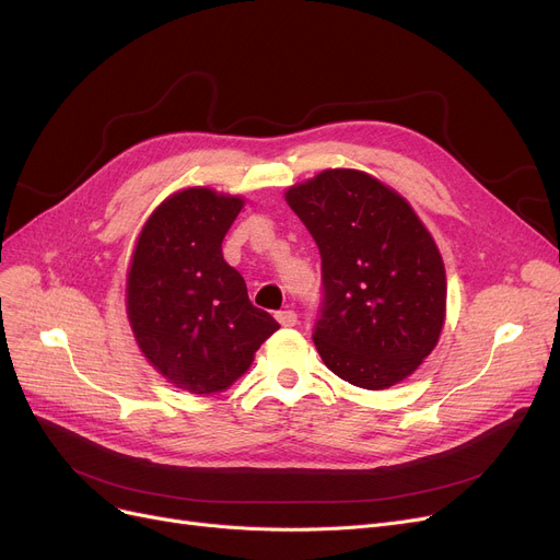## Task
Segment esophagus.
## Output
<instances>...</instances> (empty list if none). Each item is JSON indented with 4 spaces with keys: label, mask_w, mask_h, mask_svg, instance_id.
<instances>
[{
    "label": "esophagus",
    "mask_w": 560,
    "mask_h": 560,
    "mask_svg": "<svg viewBox=\"0 0 560 560\" xmlns=\"http://www.w3.org/2000/svg\"><path fill=\"white\" fill-rule=\"evenodd\" d=\"M277 319L281 322V327H295L298 325V313L285 308V311L277 313Z\"/></svg>",
    "instance_id": "1"
}]
</instances>
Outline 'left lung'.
<instances>
[{"label":"left lung","mask_w":560,"mask_h":560,"mask_svg":"<svg viewBox=\"0 0 560 560\" xmlns=\"http://www.w3.org/2000/svg\"><path fill=\"white\" fill-rule=\"evenodd\" d=\"M285 201L322 258V361L365 390L399 384L445 327L447 275L433 235L397 190L361 170L319 172Z\"/></svg>","instance_id":"8db88e82"}]
</instances>
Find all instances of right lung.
Instances as JSON below:
<instances>
[{
	"mask_svg": "<svg viewBox=\"0 0 560 560\" xmlns=\"http://www.w3.org/2000/svg\"><path fill=\"white\" fill-rule=\"evenodd\" d=\"M245 197L192 186L142 224L127 272V317L142 357L172 386L222 393L252 365L279 322L249 302L222 241Z\"/></svg>",
	"mask_w": 560,
	"mask_h": 560,
	"instance_id": "obj_1",
	"label": "right lung"
}]
</instances>
